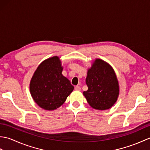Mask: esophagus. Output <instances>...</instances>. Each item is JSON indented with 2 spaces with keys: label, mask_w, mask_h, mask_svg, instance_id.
Listing matches in <instances>:
<instances>
[{
  "label": "esophagus",
  "mask_w": 150,
  "mask_h": 150,
  "mask_svg": "<svg viewBox=\"0 0 150 150\" xmlns=\"http://www.w3.org/2000/svg\"><path fill=\"white\" fill-rule=\"evenodd\" d=\"M75 90H77V91L81 90V88L80 86H76L75 87Z\"/></svg>",
  "instance_id": "obj_1"
}]
</instances>
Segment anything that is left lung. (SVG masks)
<instances>
[{
	"instance_id": "8db88e82",
	"label": "left lung",
	"mask_w": 150,
	"mask_h": 150,
	"mask_svg": "<svg viewBox=\"0 0 150 150\" xmlns=\"http://www.w3.org/2000/svg\"><path fill=\"white\" fill-rule=\"evenodd\" d=\"M86 83L88 90L83 95L94 109L108 110L117 102L119 95V81L113 68L104 60H94L88 69Z\"/></svg>"
}]
</instances>
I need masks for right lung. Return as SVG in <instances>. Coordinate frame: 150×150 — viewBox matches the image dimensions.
<instances>
[{"mask_svg": "<svg viewBox=\"0 0 150 150\" xmlns=\"http://www.w3.org/2000/svg\"><path fill=\"white\" fill-rule=\"evenodd\" d=\"M63 67L59 57L44 60L37 67L30 83L33 100L44 110H56L64 103L74 87L62 74Z\"/></svg>", "mask_w": 150, "mask_h": 150, "instance_id": "obj_1", "label": "right lung"}]
</instances>
